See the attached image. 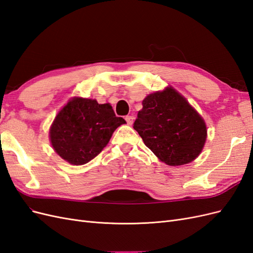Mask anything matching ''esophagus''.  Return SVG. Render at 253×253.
Masks as SVG:
<instances>
[{
  "mask_svg": "<svg viewBox=\"0 0 253 253\" xmlns=\"http://www.w3.org/2000/svg\"><path fill=\"white\" fill-rule=\"evenodd\" d=\"M134 116H132V115H128V116H126V122H127V125L128 126H131L133 122H134Z\"/></svg>",
  "mask_w": 253,
  "mask_h": 253,
  "instance_id": "34e87169",
  "label": "esophagus"
}]
</instances>
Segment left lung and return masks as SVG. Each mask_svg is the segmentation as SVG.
Wrapping results in <instances>:
<instances>
[{"label": "left lung", "mask_w": 253, "mask_h": 253, "mask_svg": "<svg viewBox=\"0 0 253 253\" xmlns=\"http://www.w3.org/2000/svg\"><path fill=\"white\" fill-rule=\"evenodd\" d=\"M133 127L144 144L169 166L194 160L207 137V127L200 114L171 87L144 98Z\"/></svg>", "instance_id": "8db88e82"}]
</instances>
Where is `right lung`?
<instances>
[{"mask_svg":"<svg viewBox=\"0 0 253 253\" xmlns=\"http://www.w3.org/2000/svg\"><path fill=\"white\" fill-rule=\"evenodd\" d=\"M126 120L112 106L93 99L74 98L61 110L50 127L52 148L72 165L88 163L100 153Z\"/></svg>","mask_w":253,"mask_h":253,"instance_id":"add662e5","label":"right lung"}]
</instances>
